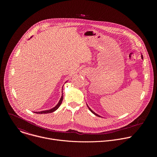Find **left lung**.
<instances>
[{"label": "left lung", "mask_w": 157, "mask_h": 157, "mask_svg": "<svg viewBox=\"0 0 157 157\" xmlns=\"http://www.w3.org/2000/svg\"><path fill=\"white\" fill-rule=\"evenodd\" d=\"M141 58H142V59H143V56H142V55H141ZM87 106H88V105H87ZM88 108H89V109H90V112H92V113H94V115H97V116H98V117H100V115H98V114H97V113H95V112H94V111H92V109H90V107H89V106H88Z\"/></svg>", "instance_id": "left-lung-1"}]
</instances>
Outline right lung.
I'll use <instances>...</instances> for the list:
<instances>
[{"label": "right lung", "mask_w": 157, "mask_h": 157, "mask_svg": "<svg viewBox=\"0 0 157 157\" xmlns=\"http://www.w3.org/2000/svg\"><path fill=\"white\" fill-rule=\"evenodd\" d=\"M63 94H62V95L61 97V98L60 100H59L58 104L53 108L51 109H49V110H46V111H40V112H34V113H51V112H54L55 111H56L59 108V106H60V105L62 104V102L63 101Z\"/></svg>", "instance_id": "1"}]
</instances>
